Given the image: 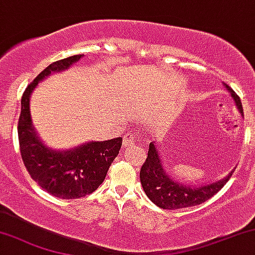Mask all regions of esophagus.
Returning a JSON list of instances; mask_svg holds the SVG:
<instances>
[{
	"mask_svg": "<svg viewBox=\"0 0 255 255\" xmlns=\"http://www.w3.org/2000/svg\"><path fill=\"white\" fill-rule=\"evenodd\" d=\"M135 141H136V138H135V135H133L131 133H127L124 135V146L125 147H128V146H133L135 143Z\"/></svg>",
	"mask_w": 255,
	"mask_h": 255,
	"instance_id": "34e87169",
	"label": "esophagus"
}]
</instances>
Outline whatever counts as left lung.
<instances>
[{
    "instance_id": "left-lung-1",
    "label": "left lung",
    "mask_w": 255,
    "mask_h": 255,
    "mask_svg": "<svg viewBox=\"0 0 255 255\" xmlns=\"http://www.w3.org/2000/svg\"><path fill=\"white\" fill-rule=\"evenodd\" d=\"M225 86L231 93L232 98L234 99L238 109L241 114H244L240 98L230 86ZM232 174L233 172H231L226 178L220 180V181L209 183V185L200 187L182 185L178 181H174L169 175H167L155 144L150 142L148 156L140 170V180L146 195L157 207L162 209H179L192 207V206L200 205L207 201L226 185Z\"/></svg>"
}]
</instances>
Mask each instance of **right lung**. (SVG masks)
Returning a JSON list of instances; mask_svg holds the SVG:
<instances>
[{"mask_svg": "<svg viewBox=\"0 0 255 255\" xmlns=\"http://www.w3.org/2000/svg\"><path fill=\"white\" fill-rule=\"evenodd\" d=\"M83 55L53 62L25 88L21 99L17 133L22 160L31 179L42 189L61 199H79L92 194L104 182L112 162L119 154L122 138L92 141L67 151L44 146L31 125L29 101L37 83L54 72L67 69Z\"/></svg>", "mask_w": 255, "mask_h": 255, "instance_id": "1", "label": "right lung"}]
</instances>
